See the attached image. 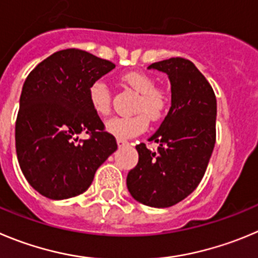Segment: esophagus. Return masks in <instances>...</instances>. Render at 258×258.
I'll return each instance as SVG.
<instances>
[{"mask_svg":"<svg viewBox=\"0 0 258 258\" xmlns=\"http://www.w3.org/2000/svg\"><path fill=\"white\" fill-rule=\"evenodd\" d=\"M117 145L118 148H121V146L128 145V143H127L126 140H123V139H117Z\"/></svg>","mask_w":258,"mask_h":258,"instance_id":"1","label":"esophagus"}]
</instances>
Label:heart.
<instances>
[{
	"mask_svg": "<svg viewBox=\"0 0 258 258\" xmlns=\"http://www.w3.org/2000/svg\"><path fill=\"white\" fill-rule=\"evenodd\" d=\"M127 86L139 94L134 112L130 117H114L105 123V128L117 139H130L141 134L148 127V118L159 121L167 112L169 98L162 89L155 88V81L145 72L128 71L121 76ZM89 103L96 115L105 117L110 112L112 95L107 84L95 81L89 88Z\"/></svg>",
	"mask_w": 258,
	"mask_h": 258,
	"instance_id": "heart-1",
	"label": "heart"
}]
</instances>
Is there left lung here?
<instances>
[{
	"label": "left lung",
	"mask_w": 258,
	"mask_h": 258,
	"mask_svg": "<svg viewBox=\"0 0 258 258\" xmlns=\"http://www.w3.org/2000/svg\"><path fill=\"white\" fill-rule=\"evenodd\" d=\"M148 69L168 75L172 105L149 139L158 151L136 145L139 163L128 172L127 188L144 205L169 208L191 195L205 174L216 140V98L189 59L174 57Z\"/></svg>",
	"instance_id": "8db88e82"
}]
</instances>
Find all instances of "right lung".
<instances>
[{
    "instance_id": "1",
    "label": "right lung",
    "mask_w": 258,
    "mask_h": 258,
    "mask_svg": "<svg viewBox=\"0 0 258 258\" xmlns=\"http://www.w3.org/2000/svg\"><path fill=\"white\" fill-rule=\"evenodd\" d=\"M114 63L81 49L58 50L24 83L15 126L21 172L35 191L64 200L90 187L96 169L117 150L113 135L89 103V88ZM89 135L80 141V133Z\"/></svg>"
}]
</instances>
